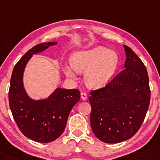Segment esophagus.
I'll list each match as a JSON object with an SVG mask.
<instances>
[{"label": "esophagus", "instance_id": "1", "mask_svg": "<svg viewBox=\"0 0 160 160\" xmlns=\"http://www.w3.org/2000/svg\"><path fill=\"white\" fill-rule=\"evenodd\" d=\"M80 96H81V98H82V100H83V101H85L88 98L87 94L85 93H83V92H82V93H81Z\"/></svg>", "mask_w": 160, "mask_h": 160}]
</instances>
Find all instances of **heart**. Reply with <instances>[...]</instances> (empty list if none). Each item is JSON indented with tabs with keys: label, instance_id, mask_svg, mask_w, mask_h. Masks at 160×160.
I'll use <instances>...</instances> for the list:
<instances>
[{
	"label": "heart",
	"instance_id": "heart-1",
	"mask_svg": "<svg viewBox=\"0 0 160 160\" xmlns=\"http://www.w3.org/2000/svg\"><path fill=\"white\" fill-rule=\"evenodd\" d=\"M120 58L115 51L98 46L88 50L74 52L70 65L63 67V72L68 78L76 79L77 72H85V83L91 88H101L109 82L118 68Z\"/></svg>",
	"mask_w": 160,
	"mask_h": 160
}]
</instances>
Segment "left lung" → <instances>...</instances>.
Returning <instances> with one entry per match:
<instances>
[{"label": "left lung", "mask_w": 160, "mask_h": 160, "mask_svg": "<svg viewBox=\"0 0 160 160\" xmlns=\"http://www.w3.org/2000/svg\"><path fill=\"white\" fill-rule=\"evenodd\" d=\"M123 46L124 69L104 88L91 91L89 97L92 130L107 143L132 138L143 123L150 102L147 68L131 48Z\"/></svg>", "instance_id": "obj_1"}]
</instances>
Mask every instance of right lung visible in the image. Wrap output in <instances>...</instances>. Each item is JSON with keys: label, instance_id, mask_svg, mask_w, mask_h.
Listing matches in <instances>:
<instances>
[{"label": "right lung", "instance_id": "1", "mask_svg": "<svg viewBox=\"0 0 160 160\" xmlns=\"http://www.w3.org/2000/svg\"><path fill=\"white\" fill-rule=\"evenodd\" d=\"M57 41L42 42L30 49L13 69L8 92L11 111L26 137L36 142L48 143L58 138L66 127L72 109L80 98L78 89L57 88L48 98L35 100L24 86V72L32 55L41 53Z\"/></svg>", "mask_w": 160, "mask_h": 160}]
</instances>
